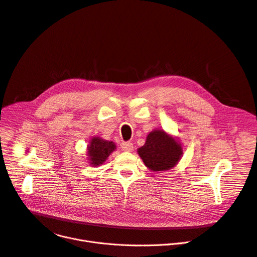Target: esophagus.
<instances>
[{"label": "esophagus", "mask_w": 257, "mask_h": 257, "mask_svg": "<svg viewBox=\"0 0 257 257\" xmlns=\"http://www.w3.org/2000/svg\"><path fill=\"white\" fill-rule=\"evenodd\" d=\"M121 149L125 152H131L133 150V145H132V143H129V142L122 143L121 144Z\"/></svg>", "instance_id": "obj_1"}]
</instances>
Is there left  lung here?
I'll return each instance as SVG.
<instances>
[{"label": "left lung", "instance_id": "1", "mask_svg": "<svg viewBox=\"0 0 257 257\" xmlns=\"http://www.w3.org/2000/svg\"><path fill=\"white\" fill-rule=\"evenodd\" d=\"M138 153L152 172H164L178 164L183 155V149L178 140L157 129L149 133L146 144L138 150Z\"/></svg>", "mask_w": 257, "mask_h": 257}]
</instances>
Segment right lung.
<instances>
[{"mask_svg":"<svg viewBox=\"0 0 257 257\" xmlns=\"http://www.w3.org/2000/svg\"><path fill=\"white\" fill-rule=\"evenodd\" d=\"M115 150V145L112 142L104 141L98 136H95L88 146L89 162L93 166H99L104 163L107 157Z\"/></svg>","mask_w":257,"mask_h":257,"instance_id":"add662e5","label":"right lung"}]
</instances>
